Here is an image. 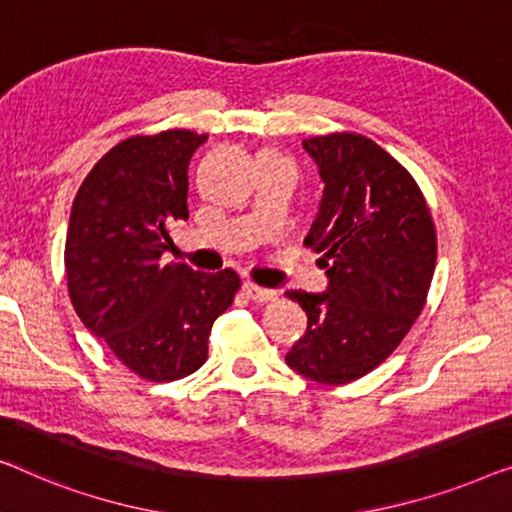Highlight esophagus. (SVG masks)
<instances>
[{
    "mask_svg": "<svg viewBox=\"0 0 512 512\" xmlns=\"http://www.w3.org/2000/svg\"><path fill=\"white\" fill-rule=\"evenodd\" d=\"M243 292L248 294V299L259 301V304H266V301L276 299V290H266V287H259L255 283H246L243 285Z\"/></svg>",
    "mask_w": 512,
    "mask_h": 512,
    "instance_id": "obj_1",
    "label": "esophagus"
}]
</instances>
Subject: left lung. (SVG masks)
<instances>
[{
	"label": "left lung",
	"instance_id": "left-lung-1",
	"mask_svg": "<svg viewBox=\"0 0 512 512\" xmlns=\"http://www.w3.org/2000/svg\"><path fill=\"white\" fill-rule=\"evenodd\" d=\"M304 148L325 183L304 243L322 255L329 287L285 292L308 315L285 362L315 383L345 385L383 364L420 318L436 269V227L420 185L376 141L334 132Z\"/></svg>",
	"mask_w": 512,
	"mask_h": 512
}]
</instances>
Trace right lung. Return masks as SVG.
<instances>
[{"instance_id":"1","label":"right lung","mask_w":512,"mask_h":512,"mask_svg":"<svg viewBox=\"0 0 512 512\" xmlns=\"http://www.w3.org/2000/svg\"><path fill=\"white\" fill-rule=\"evenodd\" d=\"M206 134L167 129L129 136L78 187L64 243V273L78 318L150 383L190 376L206 362L208 334L234 304L239 273L162 264L171 229L187 220V164Z\"/></svg>"}]
</instances>
